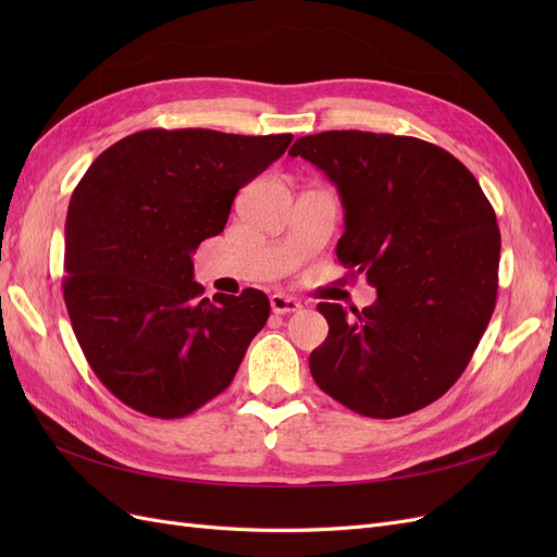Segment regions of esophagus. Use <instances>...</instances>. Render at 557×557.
Returning a JSON list of instances; mask_svg holds the SVG:
<instances>
[{"label": "esophagus", "instance_id": "obj_1", "mask_svg": "<svg viewBox=\"0 0 557 557\" xmlns=\"http://www.w3.org/2000/svg\"><path fill=\"white\" fill-rule=\"evenodd\" d=\"M269 305H272V311L278 313V315H288V313H295L301 309L299 301L295 297H288V295H272V299H269Z\"/></svg>", "mask_w": 557, "mask_h": 557}]
</instances>
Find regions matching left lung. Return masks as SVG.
<instances>
[{
    "label": "left lung",
    "mask_w": 557,
    "mask_h": 557,
    "mask_svg": "<svg viewBox=\"0 0 557 557\" xmlns=\"http://www.w3.org/2000/svg\"><path fill=\"white\" fill-rule=\"evenodd\" d=\"M339 190L336 258L379 297L362 311L320 301L327 339L311 358L323 393L367 418H399L462 376L497 301L499 227L479 181L416 137L332 129L290 148Z\"/></svg>",
    "instance_id": "left-lung-1"
}]
</instances>
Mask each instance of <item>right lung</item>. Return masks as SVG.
I'll list each match as a JSON object with an SVG mask.
<instances>
[{"label": "right lung", "instance_id": "1", "mask_svg": "<svg viewBox=\"0 0 557 557\" xmlns=\"http://www.w3.org/2000/svg\"><path fill=\"white\" fill-rule=\"evenodd\" d=\"M290 141L144 129L78 181L64 225V305L92 372L129 409L183 418L237 374L272 307L256 288L201 297L193 252L223 232L239 188Z\"/></svg>", "mask_w": 557, "mask_h": 557}]
</instances>
